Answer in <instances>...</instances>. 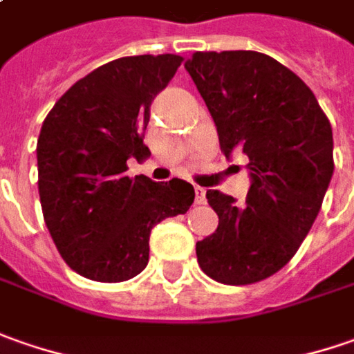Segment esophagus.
<instances>
[{
    "instance_id": "obj_1",
    "label": "esophagus",
    "mask_w": 354,
    "mask_h": 354,
    "mask_svg": "<svg viewBox=\"0 0 354 354\" xmlns=\"http://www.w3.org/2000/svg\"><path fill=\"white\" fill-rule=\"evenodd\" d=\"M194 192H196V203H198V205L205 203V189L200 188V186H196V188H194Z\"/></svg>"
}]
</instances>
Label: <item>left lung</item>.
Masks as SVG:
<instances>
[{"mask_svg":"<svg viewBox=\"0 0 354 354\" xmlns=\"http://www.w3.org/2000/svg\"><path fill=\"white\" fill-rule=\"evenodd\" d=\"M214 117L227 158L249 156L245 205L219 189L205 198L219 217L196 243L200 268L243 286L278 272L310 233L333 176V133L315 95L272 56L196 53L184 64Z\"/></svg>","mask_w":354,"mask_h":354,"instance_id":"8db88e82","label":"left lung"}]
</instances>
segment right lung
I'll return each mask as SVG.
<instances>
[{"label": "right lung", "instance_id": "add662e5", "mask_svg": "<svg viewBox=\"0 0 354 354\" xmlns=\"http://www.w3.org/2000/svg\"><path fill=\"white\" fill-rule=\"evenodd\" d=\"M182 60H111L78 80L44 119L37 142L44 223L60 257L84 278L123 282L142 272L153 227L194 203L186 180L127 176L131 156L151 154L142 142L151 104Z\"/></svg>", "mask_w": 354, "mask_h": 354}]
</instances>
